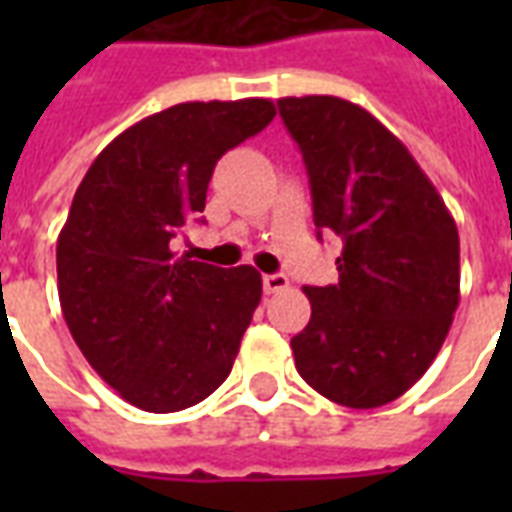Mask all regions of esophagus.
Segmentation results:
<instances>
[{"mask_svg":"<svg viewBox=\"0 0 512 512\" xmlns=\"http://www.w3.org/2000/svg\"><path fill=\"white\" fill-rule=\"evenodd\" d=\"M290 285V279L285 274H266L263 277V290L266 293H279V290H285Z\"/></svg>","mask_w":512,"mask_h":512,"instance_id":"1","label":"esophagus"}]
</instances>
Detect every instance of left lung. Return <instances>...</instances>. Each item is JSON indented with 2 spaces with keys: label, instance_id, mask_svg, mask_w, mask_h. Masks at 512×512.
Returning <instances> with one entry per match:
<instances>
[{
  "label": "left lung",
  "instance_id": "left-lung-1",
  "mask_svg": "<svg viewBox=\"0 0 512 512\" xmlns=\"http://www.w3.org/2000/svg\"><path fill=\"white\" fill-rule=\"evenodd\" d=\"M310 175L318 235L343 238L340 282L307 285L290 340L301 378L348 408L392 403L425 376L461 299L458 227L406 145L334 95L279 98Z\"/></svg>",
  "mask_w": 512,
  "mask_h": 512
}]
</instances>
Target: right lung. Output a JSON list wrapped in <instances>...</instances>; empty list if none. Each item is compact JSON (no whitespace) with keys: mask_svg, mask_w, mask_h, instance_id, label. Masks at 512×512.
Listing matches in <instances>:
<instances>
[{"mask_svg":"<svg viewBox=\"0 0 512 512\" xmlns=\"http://www.w3.org/2000/svg\"><path fill=\"white\" fill-rule=\"evenodd\" d=\"M266 98L191 101L126 128L79 183L57 238V288L84 359L131 406L169 414L230 376L263 296L252 266L175 255L216 161L260 134Z\"/></svg>","mask_w":512,"mask_h":512,"instance_id":"add662e5","label":"right lung"}]
</instances>
